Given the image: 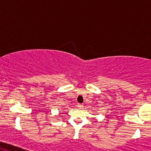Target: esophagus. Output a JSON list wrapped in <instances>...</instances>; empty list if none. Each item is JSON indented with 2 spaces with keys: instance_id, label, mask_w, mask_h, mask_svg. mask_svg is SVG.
<instances>
[{
  "instance_id": "34e87169",
  "label": "esophagus",
  "mask_w": 151,
  "mask_h": 151,
  "mask_svg": "<svg viewBox=\"0 0 151 151\" xmlns=\"http://www.w3.org/2000/svg\"><path fill=\"white\" fill-rule=\"evenodd\" d=\"M78 108H79V109H82L83 108V104H78Z\"/></svg>"
}]
</instances>
